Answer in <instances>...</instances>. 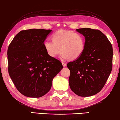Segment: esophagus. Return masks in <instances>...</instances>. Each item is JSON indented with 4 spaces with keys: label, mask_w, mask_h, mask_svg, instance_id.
I'll list each match as a JSON object with an SVG mask.
<instances>
[{
    "label": "esophagus",
    "mask_w": 120,
    "mask_h": 120,
    "mask_svg": "<svg viewBox=\"0 0 120 120\" xmlns=\"http://www.w3.org/2000/svg\"><path fill=\"white\" fill-rule=\"evenodd\" d=\"M62 65H63L64 67H66V64L65 63V62H62Z\"/></svg>",
    "instance_id": "1"
}]
</instances>
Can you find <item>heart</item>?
Segmentation results:
<instances>
[{"mask_svg": "<svg viewBox=\"0 0 120 120\" xmlns=\"http://www.w3.org/2000/svg\"><path fill=\"white\" fill-rule=\"evenodd\" d=\"M52 41L46 40L44 47L49 56L55 58L62 51L61 57L65 60L76 59L84 50L85 39L81 34L61 29L52 35Z\"/></svg>", "mask_w": 120, "mask_h": 120, "instance_id": "obj_1", "label": "heart"}]
</instances>
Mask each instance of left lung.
<instances>
[{
	"label": "left lung",
	"mask_w": 120,
	"mask_h": 120,
	"mask_svg": "<svg viewBox=\"0 0 120 120\" xmlns=\"http://www.w3.org/2000/svg\"><path fill=\"white\" fill-rule=\"evenodd\" d=\"M76 31L85 37V48L79 58L67 64L70 71L69 86L78 96L89 97L101 91L111 73L113 47L100 30L81 28Z\"/></svg>",
	"instance_id": "8db88e82"
}]
</instances>
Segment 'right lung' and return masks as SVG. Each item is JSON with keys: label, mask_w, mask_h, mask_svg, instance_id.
<instances>
[{"label": "right lung", "mask_w": 120, "mask_h": 120, "mask_svg": "<svg viewBox=\"0 0 120 120\" xmlns=\"http://www.w3.org/2000/svg\"><path fill=\"white\" fill-rule=\"evenodd\" d=\"M51 30H22L7 50L8 73L21 94L39 98L50 90L52 80L62 69L61 62L49 56L44 42Z\"/></svg>", "instance_id": "add662e5"}]
</instances>
